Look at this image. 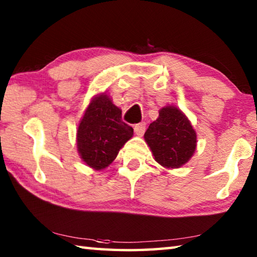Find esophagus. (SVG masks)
Segmentation results:
<instances>
[{"instance_id": "obj_1", "label": "esophagus", "mask_w": 257, "mask_h": 257, "mask_svg": "<svg viewBox=\"0 0 257 257\" xmlns=\"http://www.w3.org/2000/svg\"><path fill=\"white\" fill-rule=\"evenodd\" d=\"M145 129H146V123L145 122H142V123H137L135 124L134 130L135 133H136L137 136H143L145 133Z\"/></svg>"}]
</instances>
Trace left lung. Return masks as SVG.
Returning <instances> with one entry per match:
<instances>
[{"instance_id":"left-lung-1","label":"left lung","mask_w":257,"mask_h":257,"mask_svg":"<svg viewBox=\"0 0 257 257\" xmlns=\"http://www.w3.org/2000/svg\"><path fill=\"white\" fill-rule=\"evenodd\" d=\"M154 159L164 168H180L196 150V133L179 108L164 106L144 135Z\"/></svg>"}]
</instances>
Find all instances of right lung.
<instances>
[{
    "label": "right lung",
    "instance_id": "right-lung-1",
    "mask_svg": "<svg viewBox=\"0 0 257 257\" xmlns=\"http://www.w3.org/2000/svg\"><path fill=\"white\" fill-rule=\"evenodd\" d=\"M134 135L121 119V110L105 94L90 101L77 130V149L82 161L95 170L108 167Z\"/></svg>",
    "mask_w": 257,
    "mask_h": 257
}]
</instances>
